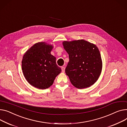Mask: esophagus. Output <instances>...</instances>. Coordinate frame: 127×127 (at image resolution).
I'll return each mask as SVG.
<instances>
[{
  "label": "esophagus",
  "mask_w": 127,
  "mask_h": 127,
  "mask_svg": "<svg viewBox=\"0 0 127 127\" xmlns=\"http://www.w3.org/2000/svg\"><path fill=\"white\" fill-rule=\"evenodd\" d=\"M61 69H62V71L63 72H64L65 71V67H61Z\"/></svg>",
  "instance_id": "34e87169"
}]
</instances>
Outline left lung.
Masks as SVG:
<instances>
[{
  "label": "left lung",
  "mask_w": 127,
  "mask_h": 127,
  "mask_svg": "<svg viewBox=\"0 0 127 127\" xmlns=\"http://www.w3.org/2000/svg\"><path fill=\"white\" fill-rule=\"evenodd\" d=\"M69 61L65 73L76 88L89 87L98 80L102 69V60L97 47L84 40L63 42Z\"/></svg>",
  "instance_id": "1"
}]
</instances>
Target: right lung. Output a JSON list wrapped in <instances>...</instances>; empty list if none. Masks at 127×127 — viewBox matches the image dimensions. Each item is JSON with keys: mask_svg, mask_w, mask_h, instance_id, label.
<instances>
[{"mask_svg": "<svg viewBox=\"0 0 127 127\" xmlns=\"http://www.w3.org/2000/svg\"><path fill=\"white\" fill-rule=\"evenodd\" d=\"M53 48V45L44 42H38L23 55L22 72L32 86L40 89L48 88L61 72L56 64V57L50 54Z\"/></svg>", "mask_w": 127, "mask_h": 127, "instance_id": "1", "label": "right lung"}]
</instances>
